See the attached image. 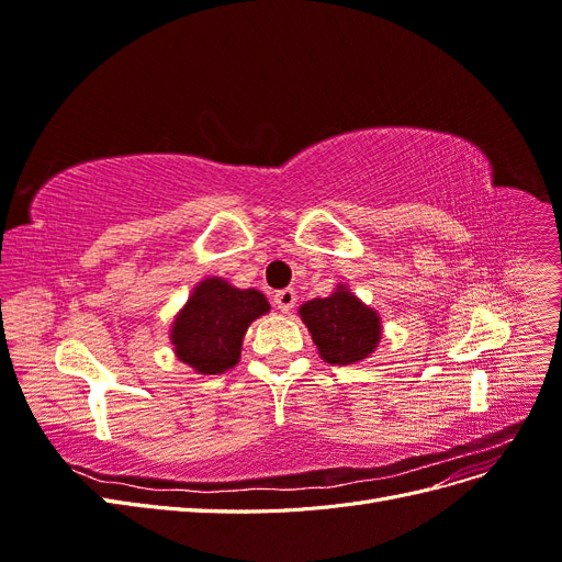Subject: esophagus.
<instances>
[{"label":"esophagus","mask_w":562,"mask_h":562,"mask_svg":"<svg viewBox=\"0 0 562 562\" xmlns=\"http://www.w3.org/2000/svg\"><path fill=\"white\" fill-rule=\"evenodd\" d=\"M295 302H297V293L293 291V288H283V291H277V293H274V304H277V307H279L283 314L293 312Z\"/></svg>","instance_id":"esophagus-1"}]
</instances>
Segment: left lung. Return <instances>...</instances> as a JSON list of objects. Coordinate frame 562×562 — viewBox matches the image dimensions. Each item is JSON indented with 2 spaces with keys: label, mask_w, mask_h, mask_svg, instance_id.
<instances>
[{
  "label": "left lung",
  "mask_w": 562,
  "mask_h": 562,
  "mask_svg": "<svg viewBox=\"0 0 562 562\" xmlns=\"http://www.w3.org/2000/svg\"><path fill=\"white\" fill-rule=\"evenodd\" d=\"M297 312L318 356L330 366L359 363L380 347V314L356 297L347 283H337L328 297L304 302Z\"/></svg>",
  "instance_id": "obj_1"
}]
</instances>
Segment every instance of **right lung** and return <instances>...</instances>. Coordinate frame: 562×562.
Masks as SVG:
<instances>
[{"mask_svg":"<svg viewBox=\"0 0 562 562\" xmlns=\"http://www.w3.org/2000/svg\"><path fill=\"white\" fill-rule=\"evenodd\" d=\"M267 297L255 288H236L220 277L194 285L171 326L178 361L196 375H223L241 359L250 323L269 312Z\"/></svg>","mask_w":562,"mask_h":562,"instance_id":"right-lung-1","label":"right lung"}]
</instances>
